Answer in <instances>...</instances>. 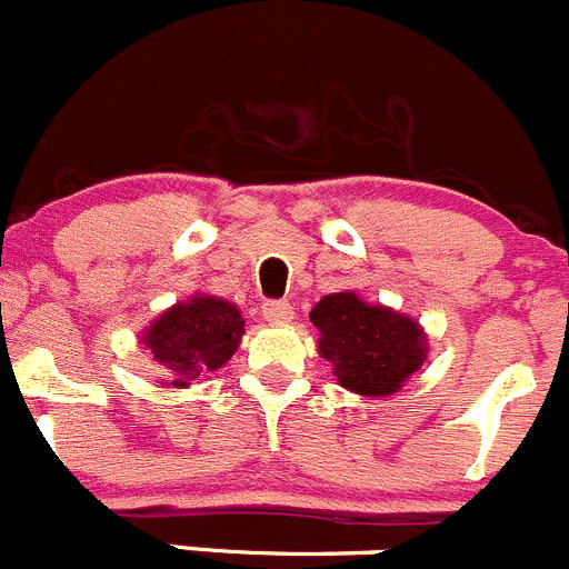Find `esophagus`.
Instances as JSON below:
<instances>
[{
  "label": "esophagus",
  "instance_id": "34e87169",
  "mask_svg": "<svg viewBox=\"0 0 569 569\" xmlns=\"http://www.w3.org/2000/svg\"><path fill=\"white\" fill-rule=\"evenodd\" d=\"M261 313L267 321H274V325H283V321H291L295 317V308L283 300H269L261 306Z\"/></svg>",
  "mask_w": 569,
  "mask_h": 569
}]
</instances>
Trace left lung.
<instances>
[{"mask_svg":"<svg viewBox=\"0 0 569 569\" xmlns=\"http://www.w3.org/2000/svg\"><path fill=\"white\" fill-rule=\"evenodd\" d=\"M311 321L319 330V355L347 391L391 396L427 360V336L416 319L369 306L355 291L321 297Z\"/></svg>","mask_w":569,"mask_h":569,"instance_id":"1","label":"left lung"}]
</instances>
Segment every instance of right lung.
Returning a JSON list of instances; mask_svg holds the SVG:
<instances>
[{
    "instance_id": "right-lung-1",
    "label": "right lung",
    "mask_w": 569,
    "mask_h": 569,
    "mask_svg": "<svg viewBox=\"0 0 569 569\" xmlns=\"http://www.w3.org/2000/svg\"><path fill=\"white\" fill-rule=\"evenodd\" d=\"M244 336L237 306L220 297L194 295L151 321L142 341L162 369V386L187 388L206 371H217L233 358Z\"/></svg>"
}]
</instances>
